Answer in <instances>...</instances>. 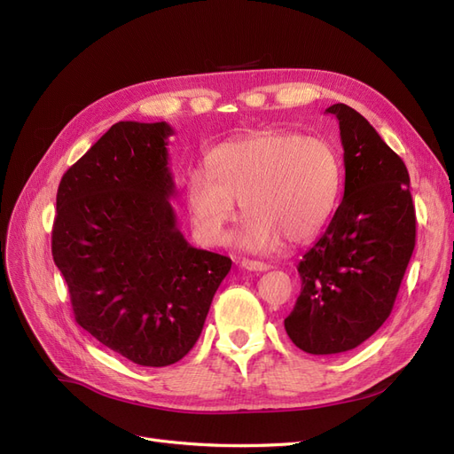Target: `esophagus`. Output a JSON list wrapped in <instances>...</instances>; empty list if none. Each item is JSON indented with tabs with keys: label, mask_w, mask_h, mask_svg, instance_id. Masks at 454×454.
Instances as JSON below:
<instances>
[{
	"label": "esophagus",
	"mask_w": 454,
	"mask_h": 454,
	"mask_svg": "<svg viewBox=\"0 0 454 454\" xmlns=\"http://www.w3.org/2000/svg\"><path fill=\"white\" fill-rule=\"evenodd\" d=\"M240 266H242L244 270H249V271H266V270L271 268V266L266 264V262L251 261V259H242V261H240Z\"/></svg>",
	"instance_id": "esophagus-1"
}]
</instances>
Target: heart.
<instances>
[{
	"label": "heart",
	"mask_w": 454,
	"mask_h": 454,
	"mask_svg": "<svg viewBox=\"0 0 454 454\" xmlns=\"http://www.w3.org/2000/svg\"><path fill=\"white\" fill-rule=\"evenodd\" d=\"M340 193V164L318 137L268 132L227 141L186 183V205L197 240L222 246L239 215L247 222L237 244L268 253L311 240L325 227Z\"/></svg>",
	"instance_id": "obj_1"
}]
</instances>
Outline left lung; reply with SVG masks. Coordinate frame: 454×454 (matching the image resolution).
<instances>
[{
    "mask_svg": "<svg viewBox=\"0 0 454 454\" xmlns=\"http://www.w3.org/2000/svg\"><path fill=\"white\" fill-rule=\"evenodd\" d=\"M339 121L344 195L332 222L298 264L301 293L285 330L307 354L348 352L382 325L415 247L410 175L396 153L347 104Z\"/></svg>",
    "mask_w": 454,
    "mask_h": 454,
    "instance_id": "left-lung-1",
    "label": "left lung"
}]
</instances>
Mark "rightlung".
Returning <instances> with one entry per match:
<instances>
[{"label": "right lung", "instance_id": "obj_1", "mask_svg": "<svg viewBox=\"0 0 454 454\" xmlns=\"http://www.w3.org/2000/svg\"><path fill=\"white\" fill-rule=\"evenodd\" d=\"M168 122L114 124L61 178L51 231L76 322L143 367L197 342L231 259L188 244L169 203Z\"/></svg>", "mask_w": 454, "mask_h": 454}]
</instances>
